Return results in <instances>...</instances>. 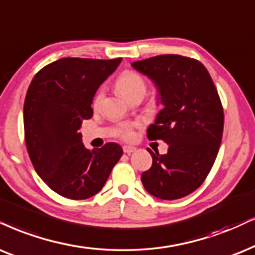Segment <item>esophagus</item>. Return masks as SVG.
Masks as SVG:
<instances>
[{
    "instance_id": "1",
    "label": "esophagus",
    "mask_w": 255,
    "mask_h": 255,
    "mask_svg": "<svg viewBox=\"0 0 255 255\" xmlns=\"http://www.w3.org/2000/svg\"><path fill=\"white\" fill-rule=\"evenodd\" d=\"M135 150H136V148L133 146H125L124 147V151L126 154H131V153H134Z\"/></svg>"
}]
</instances>
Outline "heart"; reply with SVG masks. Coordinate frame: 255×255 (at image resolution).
<instances>
[{"mask_svg":"<svg viewBox=\"0 0 255 255\" xmlns=\"http://www.w3.org/2000/svg\"><path fill=\"white\" fill-rule=\"evenodd\" d=\"M115 86L121 95L128 101L131 100L141 98L142 99L147 90V82L144 77L140 73L135 72V70H125L120 76L117 79ZM105 92L104 89H100L98 94L95 95L94 101H93V107L99 108L101 105L102 100H104ZM119 136H121L125 140H130L133 137V126H124L118 131Z\"/></svg>","mask_w":255,"mask_h":255,"instance_id":"heart-1","label":"heart"}]
</instances>
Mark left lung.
<instances>
[{
    "label": "left lung",
    "instance_id": "1",
    "mask_svg": "<svg viewBox=\"0 0 255 255\" xmlns=\"http://www.w3.org/2000/svg\"><path fill=\"white\" fill-rule=\"evenodd\" d=\"M131 66L155 83L163 105L147 137L168 144L163 155L148 149L153 163L141 181L159 199L183 198L202 185L217 159L224 130L218 90L204 64L191 57L168 54Z\"/></svg>",
    "mask_w": 255,
    "mask_h": 255
}]
</instances>
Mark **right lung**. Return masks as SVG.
Segmentation results:
<instances>
[{"instance_id":"right-lung-1","label":"right lung","mask_w":255,"mask_h":255,"mask_svg":"<svg viewBox=\"0 0 255 255\" xmlns=\"http://www.w3.org/2000/svg\"><path fill=\"white\" fill-rule=\"evenodd\" d=\"M121 60L64 57L43 67L29 86L23 108L29 157L40 178L64 198L99 193L122 156L115 142L87 149L79 133L93 117L96 90Z\"/></svg>"}]
</instances>
